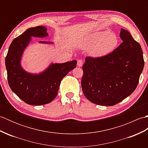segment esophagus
Segmentation results:
<instances>
[{"label":"esophagus","instance_id":"1","mask_svg":"<svg viewBox=\"0 0 148 148\" xmlns=\"http://www.w3.org/2000/svg\"><path fill=\"white\" fill-rule=\"evenodd\" d=\"M83 60H79L77 62V65L78 67H81V66L83 65Z\"/></svg>","mask_w":148,"mask_h":148}]
</instances>
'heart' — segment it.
I'll list each match as a JSON object with an SVG mask.
<instances>
[{
    "label": "heart",
    "instance_id": "heart-1",
    "mask_svg": "<svg viewBox=\"0 0 148 148\" xmlns=\"http://www.w3.org/2000/svg\"><path fill=\"white\" fill-rule=\"evenodd\" d=\"M118 44V37L114 33L99 31L84 37L80 43V47L83 49H89L88 55L91 57L100 58L114 51Z\"/></svg>",
    "mask_w": 148,
    "mask_h": 148
}]
</instances>
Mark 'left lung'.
<instances>
[{"label": "left lung", "instance_id": "obj_1", "mask_svg": "<svg viewBox=\"0 0 148 148\" xmlns=\"http://www.w3.org/2000/svg\"><path fill=\"white\" fill-rule=\"evenodd\" d=\"M123 42L111 54L100 58L86 57L81 87L91 102L114 106L134 92L144 62L140 45L128 30L121 29Z\"/></svg>", "mask_w": 148, "mask_h": 148}]
</instances>
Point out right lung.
Segmentation results:
<instances>
[{"instance_id": "right-lung-1", "label": "right lung", "mask_w": 148, "mask_h": 148, "mask_svg": "<svg viewBox=\"0 0 148 148\" xmlns=\"http://www.w3.org/2000/svg\"><path fill=\"white\" fill-rule=\"evenodd\" d=\"M48 36L47 28L39 26L28 29L11 42L5 57L9 85L19 98L29 105L41 106L51 102L57 95L60 84L66 75L76 67L77 61L51 63L39 73L26 71L21 62L25 50L32 41V37ZM53 45V42L39 41Z\"/></svg>"}]
</instances>
